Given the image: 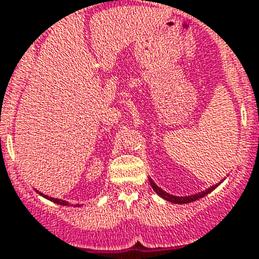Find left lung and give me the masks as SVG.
Segmentation results:
<instances>
[{"instance_id":"left-lung-1","label":"left lung","mask_w":259,"mask_h":259,"mask_svg":"<svg viewBox=\"0 0 259 259\" xmlns=\"http://www.w3.org/2000/svg\"><path fill=\"white\" fill-rule=\"evenodd\" d=\"M150 182H151V186H152V188H153V190L156 191V193H158V195H160V196L164 197V199H165V200H167V201L174 202V204H187V202L196 201V200L201 199V197H204L205 195H208L209 192H211V191H213L214 188H215L217 186H218V185H217V186H213V187L208 188V190L205 191V192L196 193V195H192V196H187V197H177V196H173V195H169V193H167V192H165V191H162L161 188H158L157 186H156L152 181H150Z\"/></svg>"}]
</instances>
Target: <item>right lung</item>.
Here are the masks:
<instances>
[{
  "instance_id": "obj_1",
  "label": "right lung",
  "mask_w": 259,
  "mask_h": 259,
  "mask_svg": "<svg viewBox=\"0 0 259 259\" xmlns=\"http://www.w3.org/2000/svg\"><path fill=\"white\" fill-rule=\"evenodd\" d=\"M39 195H42V193H39ZM45 197H46V199L50 200V201H54V202H57V204H59V205H68V202L64 201V200L54 199V197H49V196H45Z\"/></svg>"
}]
</instances>
